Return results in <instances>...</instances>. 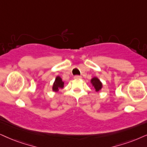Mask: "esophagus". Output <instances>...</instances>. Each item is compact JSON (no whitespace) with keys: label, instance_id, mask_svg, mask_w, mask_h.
<instances>
[{"label":"esophagus","instance_id":"esophagus-1","mask_svg":"<svg viewBox=\"0 0 147 147\" xmlns=\"http://www.w3.org/2000/svg\"><path fill=\"white\" fill-rule=\"evenodd\" d=\"M74 78H75V79H81V76H79V75H76V76H75V77H74Z\"/></svg>","mask_w":147,"mask_h":147}]
</instances>
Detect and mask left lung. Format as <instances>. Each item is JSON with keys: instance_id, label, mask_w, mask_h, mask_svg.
I'll return each instance as SVG.
<instances>
[{"instance_id": "8db88e82", "label": "left lung", "mask_w": 147, "mask_h": 147, "mask_svg": "<svg viewBox=\"0 0 147 147\" xmlns=\"http://www.w3.org/2000/svg\"><path fill=\"white\" fill-rule=\"evenodd\" d=\"M91 83H92V85L96 90V92H99L102 89V83L97 77L92 78L91 79Z\"/></svg>"}]
</instances>
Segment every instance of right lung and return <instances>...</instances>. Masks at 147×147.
Masks as SVG:
<instances>
[{"label":"right lung","mask_w":147,"mask_h":147,"mask_svg":"<svg viewBox=\"0 0 147 147\" xmlns=\"http://www.w3.org/2000/svg\"><path fill=\"white\" fill-rule=\"evenodd\" d=\"M64 82L62 81V79H61L60 77L57 76L55 78V80L53 83V87H52V90H53V92H58L59 89H62L64 87Z\"/></svg>","instance_id":"1"}]
</instances>
